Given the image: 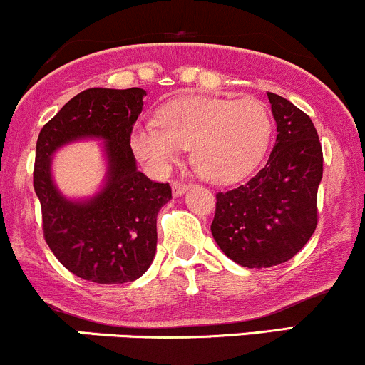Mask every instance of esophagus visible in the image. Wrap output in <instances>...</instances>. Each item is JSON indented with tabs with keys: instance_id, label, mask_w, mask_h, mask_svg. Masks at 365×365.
<instances>
[{
	"instance_id": "1",
	"label": "esophagus",
	"mask_w": 365,
	"mask_h": 365,
	"mask_svg": "<svg viewBox=\"0 0 365 365\" xmlns=\"http://www.w3.org/2000/svg\"><path fill=\"white\" fill-rule=\"evenodd\" d=\"M187 190H190V184H184V182L172 184V193H174V197H181V195L186 193Z\"/></svg>"
}]
</instances>
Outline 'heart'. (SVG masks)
Returning a JSON list of instances; mask_svg holds the SVG:
<instances>
[{"mask_svg": "<svg viewBox=\"0 0 365 365\" xmlns=\"http://www.w3.org/2000/svg\"><path fill=\"white\" fill-rule=\"evenodd\" d=\"M272 116L254 97L191 96L160 111V123L135 125L130 146L155 172L170 170L187 148L193 165L210 182H237L254 170L268 150Z\"/></svg>", "mask_w": 365, "mask_h": 365, "instance_id": "1", "label": "heart"}]
</instances>
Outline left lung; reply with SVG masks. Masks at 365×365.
<instances>
[{"mask_svg": "<svg viewBox=\"0 0 365 365\" xmlns=\"http://www.w3.org/2000/svg\"><path fill=\"white\" fill-rule=\"evenodd\" d=\"M277 140L249 182L217 193L210 230L219 249L245 268H269L296 256L317 228L322 146L312 120L268 92Z\"/></svg>", "mask_w": 365, "mask_h": 365, "instance_id": "left-lung-1", "label": "left lung"}]
</instances>
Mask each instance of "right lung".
Returning a JSON list of instances; mask_svg holds the SVG:
<instances>
[{"label":"right lung","instance_id":"obj_1","mask_svg":"<svg viewBox=\"0 0 365 365\" xmlns=\"http://www.w3.org/2000/svg\"><path fill=\"white\" fill-rule=\"evenodd\" d=\"M143 88L93 87L74 96L41 128L36 143L34 191L43 233L69 272L96 284L143 277L156 254V215L170 202L168 184L139 172L130 134L144 106ZM80 140H101L105 179L90 197L71 199L53 179V155Z\"/></svg>","mask_w":365,"mask_h":365}]
</instances>
